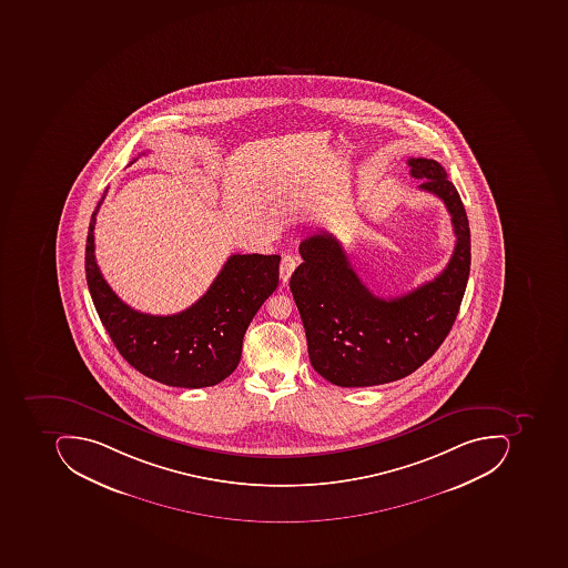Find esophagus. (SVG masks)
I'll use <instances>...</instances> for the list:
<instances>
[{
	"label": "esophagus",
	"mask_w": 568,
	"mask_h": 568,
	"mask_svg": "<svg viewBox=\"0 0 568 568\" xmlns=\"http://www.w3.org/2000/svg\"><path fill=\"white\" fill-rule=\"evenodd\" d=\"M297 264L298 257L293 256V254H285V256H283L282 264H280V278H282L283 283L288 282Z\"/></svg>",
	"instance_id": "esophagus-1"
}]
</instances>
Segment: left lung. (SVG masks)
Segmentation results:
<instances>
[{
    "label": "left lung",
    "instance_id": "8db88e82",
    "mask_svg": "<svg viewBox=\"0 0 568 568\" xmlns=\"http://www.w3.org/2000/svg\"><path fill=\"white\" fill-rule=\"evenodd\" d=\"M408 165L423 179L419 190L444 201L456 234L449 264L432 282L400 297H375L333 235L302 241L304 263L293 271L290 290L312 367L334 386H378L413 374L437 352L459 312L471 266L466 210L440 163L409 159Z\"/></svg>",
    "mask_w": 568,
    "mask_h": 568
}]
</instances>
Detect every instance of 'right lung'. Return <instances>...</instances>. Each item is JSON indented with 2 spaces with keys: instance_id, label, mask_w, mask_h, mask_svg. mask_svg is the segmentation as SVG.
Returning a JSON list of instances; mask_svg holds the SVG:
<instances>
[{
  "instance_id": "1",
  "label": "right lung",
  "mask_w": 568,
  "mask_h": 568,
  "mask_svg": "<svg viewBox=\"0 0 568 568\" xmlns=\"http://www.w3.org/2000/svg\"><path fill=\"white\" fill-rule=\"evenodd\" d=\"M105 193L90 219L85 273L112 343L131 367L156 383L185 389L216 386L237 368L245 331L278 286L282 257L234 254L190 308L172 315L143 314L112 292L97 266L93 229Z\"/></svg>"
}]
</instances>
